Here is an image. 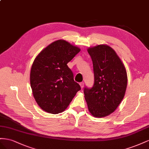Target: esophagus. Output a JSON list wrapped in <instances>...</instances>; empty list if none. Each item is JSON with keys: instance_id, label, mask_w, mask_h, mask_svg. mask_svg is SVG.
Wrapping results in <instances>:
<instances>
[{"instance_id": "34e87169", "label": "esophagus", "mask_w": 149, "mask_h": 149, "mask_svg": "<svg viewBox=\"0 0 149 149\" xmlns=\"http://www.w3.org/2000/svg\"><path fill=\"white\" fill-rule=\"evenodd\" d=\"M79 84H80V87H81V88L82 89V88H83V87H84V82H80Z\"/></svg>"}]
</instances>
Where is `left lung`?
<instances>
[{"label":"left lung","instance_id":"1","mask_svg":"<svg viewBox=\"0 0 149 149\" xmlns=\"http://www.w3.org/2000/svg\"><path fill=\"white\" fill-rule=\"evenodd\" d=\"M94 74V84L84 88L88 111L94 117H104L113 112L124 99L127 86L125 67L117 53L105 44L87 49Z\"/></svg>","mask_w":149,"mask_h":149}]
</instances>
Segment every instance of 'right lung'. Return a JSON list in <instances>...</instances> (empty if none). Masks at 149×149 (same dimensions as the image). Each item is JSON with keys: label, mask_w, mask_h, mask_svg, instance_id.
<instances>
[{"label": "right lung", "mask_w": 149, "mask_h": 149, "mask_svg": "<svg viewBox=\"0 0 149 149\" xmlns=\"http://www.w3.org/2000/svg\"><path fill=\"white\" fill-rule=\"evenodd\" d=\"M80 51L78 47L61 39L47 46L36 57L30 82L33 97L44 111L53 114L64 111L80 90L67 65Z\"/></svg>", "instance_id": "obj_1"}]
</instances>
